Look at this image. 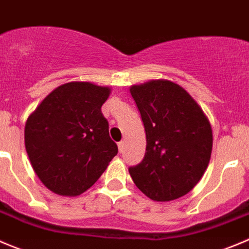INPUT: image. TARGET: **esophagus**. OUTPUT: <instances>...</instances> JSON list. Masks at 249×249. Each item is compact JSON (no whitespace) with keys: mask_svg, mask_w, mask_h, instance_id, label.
<instances>
[{"mask_svg":"<svg viewBox=\"0 0 249 249\" xmlns=\"http://www.w3.org/2000/svg\"><path fill=\"white\" fill-rule=\"evenodd\" d=\"M117 146H119L120 152H121L122 150H124V142H117Z\"/></svg>","mask_w":249,"mask_h":249,"instance_id":"obj_1","label":"esophagus"}]
</instances>
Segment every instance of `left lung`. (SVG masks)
Returning a JSON list of instances; mask_svg holds the SVG:
<instances>
[{
	"label": "left lung",
	"mask_w": 249,
	"mask_h": 249,
	"mask_svg": "<svg viewBox=\"0 0 249 249\" xmlns=\"http://www.w3.org/2000/svg\"><path fill=\"white\" fill-rule=\"evenodd\" d=\"M146 134V151L130 177L142 194L166 202L186 195L207 169L213 135L207 116L177 83L152 80L130 87Z\"/></svg>",
	"instance_id": "1"
}]
</instances>
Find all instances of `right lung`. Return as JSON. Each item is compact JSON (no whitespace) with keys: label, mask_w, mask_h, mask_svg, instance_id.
I'll return each mask as SVG.
<instances>
[{"label":"right lung","mask_w":249,"mask_h":249,"mask_svg":"<svg viewBox=\"0 0 249 249\" xmlns=\"http://www.w3.org/2000/svg\"><path fill=\"white\" fill-rule=\"evenodd\" d=\"M109 87L69 82L49 93L25 124V149L43 185L78 196L100 178L117 155L102 105Z\"/></svg>","instance_id":"obj_1"}]
</instances>
